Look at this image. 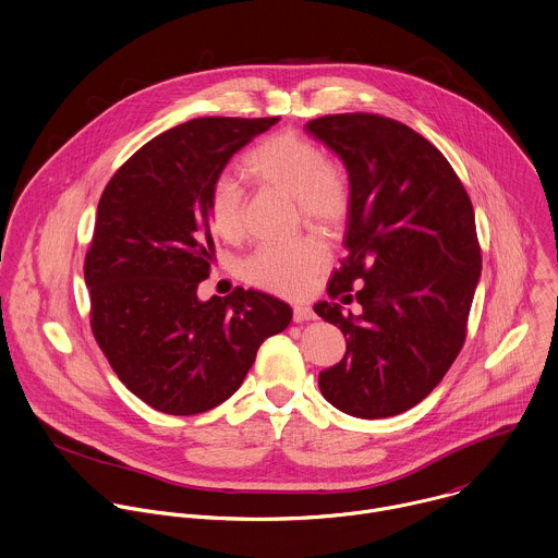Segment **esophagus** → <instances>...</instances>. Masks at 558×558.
Wrapping results in <instances>:
<instances>
[{
	"mask_svg": "<svg viewBox=\"0 0 558 558\" xmlns=\"http://www.w3.org/2000/svg\"><path fill=\"white\" fill-rule=\"evenodd\" d=\"M294 320H296V323L316 320V314H314V310H312L310 305H305V303H299V305H294Z\"/></svg>",
	"mask_w": 558,
	"mask_h": 558,
	"instance_id": "obj_1",
	"label": "esophagus"
}]
</instances>
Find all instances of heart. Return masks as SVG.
Returning <instances> with one entry per match:
<instances>
[{"instance_id":"b5f03b06","label":"heart","mask_w":558,"mask_h":558,"mask_svg":"<svg viewBox=\"0 0 558 558\" xmlns=\"http://www.w3.org/2000/svg\"><path fill=\"white\" fill-rule=\"evenodd\" d=\"M244 168L257 183L296 198L301 216L312 227L333 229L342 222L349 207L347 177L325 159L312 140L294 133L272 135L244 157ZM209 222L222 240L242 235L244 194L233 177H222L214 185ZM325 257V244L312 235L286 244H264L244 262V277L281 296H301Z\"/></svg>"}]
</instances>
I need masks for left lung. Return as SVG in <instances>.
Segmentation results:
<instances>
[{
    "mask_svg": "<svg viewBox=\"0 0 558 558\" xmlns=\"http://www.w3.org/2000/svg\"><path fill=\"white\" fill-rule=\"evenodd\" d=\"M305 131L349 177L342 268L314 312L347 338L344 357L318 375L344 414L386 418L425 399L456 360L482 257L471 201L449 161L412 129L371 113L327 116Z\"/></svg>",
    "mask_w": 558,
    "mask_h": 558,
    "instance_id": "left-lung-1",
    "label": "left lung"
}]
</instances>
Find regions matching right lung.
Returning <instances> with one entry per match:
<instances>
[{
	"label": "right lung",
	"instance_id": "right-lung-1",
	"mask_svg": "<svg viewBox=\"0 0 558 558\" xmlns=\"http://www.w3.org/2000/svg\"><path fill=\"white\" fill-rule=\"evenodd\" d=\"M279 118H198L148 142L98 203L85 281L92 329L126 388L190 416L227 401L292 307L238 288L198 299L216 255L209 198L229 159Z\"/></svg>",
	"mask_w": 558,
	"mask_h": 558
}]
</instances>
